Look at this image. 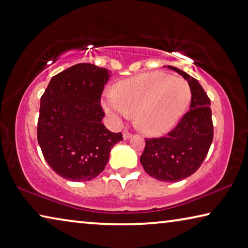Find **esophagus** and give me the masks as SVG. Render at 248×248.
Masks as SVG:
<instances>
[{"mask_svg": "<svg viewBox=\"0 0 248 248\" xmlns=\"http://www.w3.org/2000/svg\"><path fill=\"white\" fill-rule=\"evenodd\" d=\"M123 136H124V139L127 140V139H129V138H130V137H131V133L129 132L128 130H124Z\"/></svg>", "mask_w": 248, "mask_h": 248, "instance_id": "esophagus-1", "label": "esophagus"}]
</instances>
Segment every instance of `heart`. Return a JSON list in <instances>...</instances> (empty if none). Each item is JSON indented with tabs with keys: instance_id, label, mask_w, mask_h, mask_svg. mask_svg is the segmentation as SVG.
Masks as SVG:
<instances>
[{
	"instance_id": "1",
	"label": "heart",
	"mask_w": 248,
	"mask_h": 248,
	"mask_svg": "<svg viewBox=\"0 0 248 248\" xmlns=\"http://www.w3.org/2000/svg\"><path fill=\"white\" fill-rule=\"evenodd\" d=\"M191 98L186 81L163 73L125 79L105 95L103 106L116 123L136 112L141 130L149 135L168 131L183 115Z\"/></svg>"
}]
</instances>
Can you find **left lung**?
<instances>
[{
	"instance_id": "obj_1",
	"label": "left lung",
	"mask_w": 248,
	"mask_h": 248,
	"mask_svg": "<svg viewBox=\"0 0 248 248\" xmlns=\"http://www.w3.org/2000/svg\"><path fill=\"white\" fill-rule=\"evenodd\" d=\"M175 70L191 89L190 110L166 137L145 139L140 162L147 173L162 182H178L194 173L206 158L213 141L211 100L195 78Z\"/></svg>"
}]
</instances>
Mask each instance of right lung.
Listing matches in <instances>:
<instances>
[{"instance_id":"right-lung-1","label":"right lung","mask_w":248,"mask_h":248,"mask_svg":"<svg viewBox=\"0 0 248 248\" xmlns=\"http://www.w3.org/2000/svg\"><path fill=\"white\" fill-rule=\"evenodd\" d=\"M109 70L81 62L55 75L41 98L37 141L49 167L62 178L84 182L96 178L109 161L121 132L103 124L100 106Z\"/></svg>"}]
</instances>
